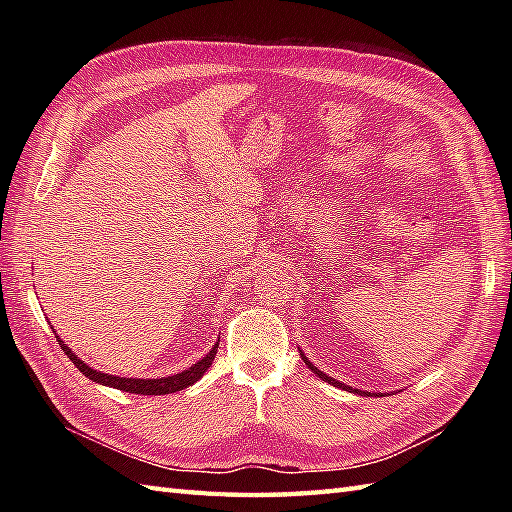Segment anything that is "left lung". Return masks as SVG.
I'll list each match as a JSON object with an SVG mask.
<instances>
[{"label":"left lung","instance_id":"left-lung-1","mask_svg":"<svg viewBox=\"0 0 512 512\" xmlns=\"http://www.w3.org/2000/svg\"><path fill=\"white\" fill-rule=\"evenodd\" d=\"M301 358H303V363H306V365L312 369L314 374H317L321 380H325V383H330V385H334V387H343V389H347V391H356V394H363V396H367V391H361V389H352V387H347V385L339 383V380H336V378H332V376H328V374H323L321 369H317V367H314V365L308 361V356L303 354V352H301ZM378 396H380V394H378Z\"/></svg>","mask_w":512,"mask_h":512}]
</instances>
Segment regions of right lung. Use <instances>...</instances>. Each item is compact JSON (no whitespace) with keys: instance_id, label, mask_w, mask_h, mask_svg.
I'll return each mask as SVG.
<instances>
[{"instance_id":"right-lung-1","label":"right lung","mask_w":512,"mask_h":512,"mask_svg":"<svg viewBox=\"0 0 512 512\" xmlns=\"http://www.w3.org/2000/svg\"><path fill=\"white\" fill-rule=\"evenodd\" d=\"M57 341L61 345V350L68 354L70 361L79 367V372H83L90 380L99 385H107V387H114V389H121V391H129V394H143V396H162V394H173V391H180L184 387L193 385L195 380H200L204 376L206 369L213 365V358L217 354V345H220V339L211 347V352L206 354L202 361H198L195 365H191L189 369H184L180 374H173V376H165V378H121V376H114V374H103V372H96L94 367H90L85 361H81L79 356H76L68 345H65L59 336Z\"/></svg>"}]
</instances>
